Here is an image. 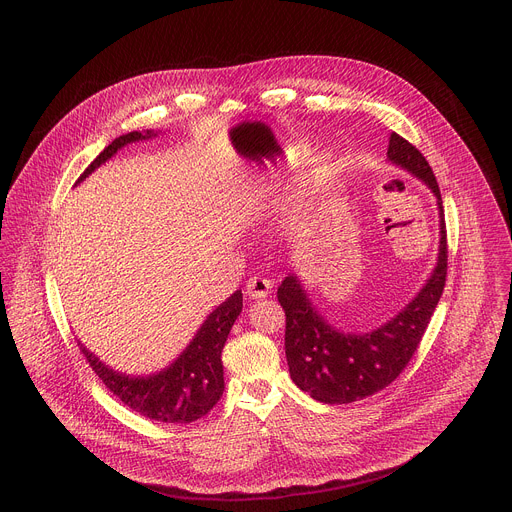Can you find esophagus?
Returning <instances> with one entry per match:
<instances>
[{
	"instance_id": "1",
	"label": "esophagus",
	"mask_w": 512,
	"mask_h": 512,
	"mask_svg": "<svg viewBox=\"0 0 512 512\" xmlns=\"http://www.w3.org/2000/svg\"><path fill=\"white\" fill-rule=\"evenodd\" d=\"M245 294L251 300H263L271 294V281L265 277H251L245 285Z\"/></svg>"
}]
</instances>
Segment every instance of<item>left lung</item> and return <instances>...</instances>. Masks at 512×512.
I'll use <instances>...</instances> for the list:
<instances>
[{
    "label": "left lung",
    "mask_w": 512,
    "mask_h": 512,
    "mask_svg": "<svg viewBox=\"0 0 512 512\" xmlns=\"http://www.w3.org/2000/svg\"><path fill=\"white\" fill-rule=\"evenodd\" d=\"M387 160L421 180L437 200V261L417 296L397 316L369 332H344L332 326L312 304L302 279L294 271L287 273L277 287V300L285 312L289 375L320 403H352L391 385L415 354L446 285L448 247L440 186L421 152L397 133H391Z\"/></svg>",
    "instance_id": "obj_1"
}]
</instances>
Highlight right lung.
I'll use <instances>...</instances> for the list:
<instances>
[{
	"instance_id": "add662e5",
	"label": "right lung",
	"mask_w": 512,
	"mask_h": 512,
	"mask_svg": "<svg viewBox=\"0 0 512 512\" xmlns=\"http://www.w3.org/2000/svg\"><path fill=\"white\" fill-rule=\"evenodd\" d=\"M160 131H131L113 139L81 174L77 184L89 178L101 164L111 160L121 148L135 141L152 139ZM243 310V294L237 289L231 298L216 306L196 330L190 344L168 364L150 375H125L99 360L83 342L81 352L103 385L129 409L166 423H192L204 417L225 391L223 348L229 332Z\"/></svg>"
}]
</instances>
